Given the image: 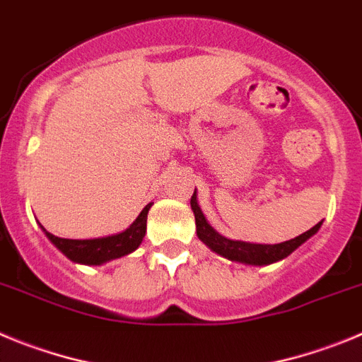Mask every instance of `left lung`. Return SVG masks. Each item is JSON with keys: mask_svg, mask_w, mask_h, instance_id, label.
<instances>
[{"mask_svg": "<svg viewBox=\"0 0 362 362\" xmlns=\"http://www.w3.org/2000/svg\"><path fill=\"white\" fill-rule=\"evenodd\" d=\"M191 209L194 213V221H197V234L205 245L209 247L211 250H214L216 254L223 256V258L230 259V262H240L245 263V265H270V263H276L279 259L286 258L288 254L294 252L301 243H305L310 236H314L319 230L321 223L319 221L315 223L312 229H308L307 233L299 234L294 240H288V242L276 243V245H263V243H249V242H238V240H229V238L221 236L220 233L213 229V227L207 223L204 213L198 207L197 200V189H194L193 197H191Z\"/></svg>", "mask_w": 362, "mask_h": 362, "instance_id": "obj_1", "label": "left lung"}]
</instances>
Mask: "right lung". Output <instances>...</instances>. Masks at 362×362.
Wrapping results in <instances>:
<instances>
[{"mask_svg":"<svg viewBox=\"0 0 362 362\" xmlns=\"http://www.w3.org/2000/svg\"><path fill=\"white\" fill-rule=\"evenodd\" d=\"M151 205L153 204L146 205L128 229L119 234H113V236L95 238V240H68V238L54 236L48 230H43L48 240L71 262L83 263V265H103V263L112 262V259L122 258L141 245L142 240H144L148 211Z\"/></svg>","mask_w":362,"mask_h":362,"instance_id":"right-lung-1","label":"right lung"}]
</instances>
